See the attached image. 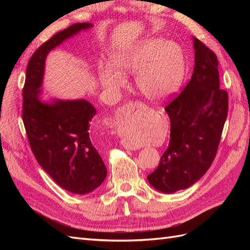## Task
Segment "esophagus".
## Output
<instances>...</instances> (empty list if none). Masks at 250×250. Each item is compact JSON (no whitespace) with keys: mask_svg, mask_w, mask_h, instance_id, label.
Instances as JSON below:
<instances>
[{"mask_svg":"<svg viewBox=\"0 0 250 250\" xmlns=\"http://www.w3.org/2000/svg\"><path fill=\"white\" fill-rule=\"evenodd\" d=\"M137 108L146 109V106L143 103H141V102H129V103H127L126 105H124V106L122 107V109H121V110H123V111L126 112V111H132L133 109H137ZM125 147L127 149H130V150H135V149H137V147L132 146V145H129V144H125Z\"/></svg>","mask_w":250,"mask_h":250,"instance_id":"esophagus-1","label":"esophagus"}]
</instances>
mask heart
Wrapping results in <instances>:
<instances>
[{"label":"heart","instance_id":"obj_1","mask_svg":"<svg viewBox=\"0 0 250 250\" xmlns=\"http://www.w3.org/2000/svg\"><path fill=\"white\" fill-rule=\"evenodd\" d=\"M111 66L100 72L104 88L117 90L126 84L123 74H137L140 93L151 101H161L178 88L185 72L184 52L177 43L163 39H147L112 55ZM133 144V139H129Z\"/></svg>","mask_w":250,"mask_h":250}]
</instances>
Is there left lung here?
Wrapping results in <instances>:
<instances>
[{
    "instance_id": "1",
    "label": "left lung",
    "mask_w": 250,
    "mask_h": 250,
    "mask_svg": "<svg viewBox=\"0 0 250 250\" xmlns=\"http://www.w3.org/2000/svg\"><path fill=\"white\" fill-rule=\"evenodd\" d=\"M191 80L165 110L170 119L169 145L158 167L147 176L155 190L175 193L193 186L210 167L228 117L229 97L219 88L218 59L193 37Z\"/></svg>"
}]
</instances>
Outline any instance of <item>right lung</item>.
Here are the masks:
<instances>
[{"label":"right lung","instance_id":"add662e5","mask_svg":"<svg viewBox=\"0 0 250 250\" xmlns=\"http://www.w3.org/2000/svg\"><path fill=\"white\" fill-rule=\"evenodd\" d=\"M92 27L74 24L42 43L29 60L22 89V121L36 161L59 187L78 195L95 191L107 175L89 132L96 108L84 99L44 101L42 86L49 53Z\"/></svg>","mask_w":250,"mask_h":250}]
</instances>
